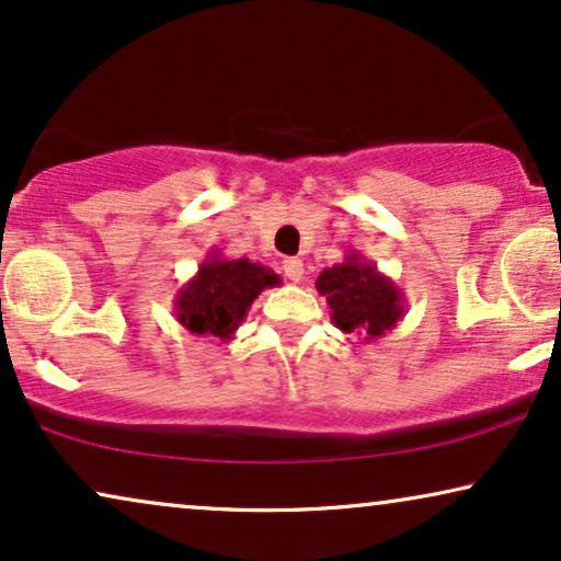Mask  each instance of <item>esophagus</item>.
Listing matches in <instances>:
<instances>
[{"label": "esophagus", "mask_w": 561, "mask_h": 561, "mask_svg": "<svg viewBox=\"0 0 561 561\" xmlns=\"http://www.w3.org/2000/svg\"><path fill=\"white\" fill-rule=\"evenodd\" d=\"M283 273L288 275V280L298 283L304 278V263L298 257H286L283 260Z\"/></svg>", "instance_id": "34e87169"}]
</instances>
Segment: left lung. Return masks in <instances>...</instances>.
Instances as JSON below:
<instances>
[{"label":"left lung","instance_id":"obj_1","mask_svg":"<svg viewBox=\"0 0 561 561\" xmlns=\"http://www.w3.org/2000/svg\"><path fill=\"white\" fill-rule=\"evenodd\" d=\"M317 290L332 309V324L344 334H363L365 342L386 336L405 313L403 290L357 250L321 271Z\"/></svg>","mask_w":561,"mask_h":561}]
</instances>
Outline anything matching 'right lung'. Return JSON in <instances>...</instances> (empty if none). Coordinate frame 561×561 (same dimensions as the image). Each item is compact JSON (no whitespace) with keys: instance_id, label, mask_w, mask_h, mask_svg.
<instances>
[{"instance_id":"obj_1","label":"right lung","mask_w":561,"mask_h":561,"mask_svg":"<svg viewBox=\"0 0 561 561\" xmlns=\"http://www.w3.org/2000/svg\"><path fill=\"white\" fill-rule=\"evenodd\" d=\"M273 286H280V278L271 267L250 263L248 257L229 260L219 250H211L194 278L175 294V319L191 334L219 336L227 342L248 317L252 301Z\"/></svg>"}]
</instances>
